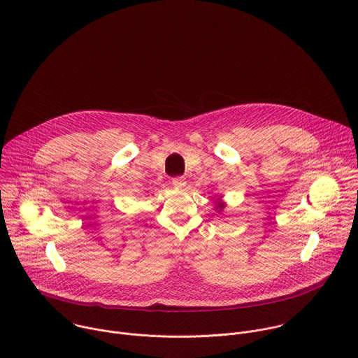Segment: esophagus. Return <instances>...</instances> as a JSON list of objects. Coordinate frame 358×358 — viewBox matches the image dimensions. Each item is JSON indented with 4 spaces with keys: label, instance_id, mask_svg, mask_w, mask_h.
I'll use <instances>...</instances> for the list:
<instances>
[{
    "label": "esophagus",
    "instance_id": "obj_1",
    "mask_svg": "<svg viewBox=\"0 0 358 358\" xmlns=\"http://www.w3.org/2000/svg\"><path fill=\"white\" fill-rule=\"evenodd\" d=\"M185 184H187V181H185L184 177H174V178H173V185H174L176 188H182Z\"/></svg>",
    "mask_w": 358,
    "mask_h": 358
}]
</instances>
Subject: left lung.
Masks as SVG:
<instances>
[{"instance_id":"left-lung-1","label":"left lung","mask_w":358,"mask_h":358,"mask_svg":"<svg viewBox=\"0 0 358 358\" xmlns=\"http://www.w3.org/2000/svg\"><path fill=\"white\" fill-rule=\"evenodd\" d=\"M217 208H220V210H221V208H224V203H218V207H217Z\"/></svg>"}]
</instances>
